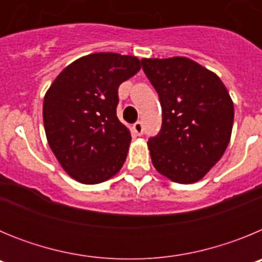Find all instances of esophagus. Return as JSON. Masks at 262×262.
Masks as SVG:
<instances>
[{"label":"esophagus","instance_id":"34e87169","mask_svg":"<svg viewBox=\"0 0 262 262\" xmlns=\"http://www.w3.org/2000/svg\"><path fill=\"white\" fill-rule=\"evenodd\" d=\"M134 131H135L136 135H143V133H144V128H143V123L142 122H136V123H134L133 126Z\"/></svg>","mask_w":262,"mask_h":262}]
</instances>
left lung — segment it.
Segmentation results:
<instances>
[{
  "label": "left lung",
  "mask_w": 262,
  "mask_h": 262,
  "mask_svg": "<svg viewBox=\"0 0 262 262\" xmlns=\"http://www.w3.org/2000/svg\"><path fill=\"white\" fill-rule=\"evenodd\" d=\"M159 94L163 124L148 140L152 164L178 184L200 181L230 143L233 102L214 72L187 57L142 59Z\"/></svg>",
  "instance_id": "1"
}]
</instances>
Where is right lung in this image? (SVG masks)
Returning <instances> with one entry per match:
<instances>
[{
	"label": "right lung",
	"instance_id": "add662e5",
	"mask_svg": "<svg viewBox=\"0 0 262 262\" xmlns=\"http://www.w3.org/2000/svg\"><path fill=\"white\" fill-rule=\"evenodd\" d=\"M139 71L135 56L92 53L62 69L47 90L43 122L48 144L76 181L103 182L126 161L131 134L117 117L118 88Z\"/></svg>",
	"mask_w": 262,
	"mask_h": 262
}]
</instances>
